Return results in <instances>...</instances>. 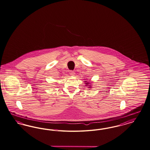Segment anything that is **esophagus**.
Wrapping results in <instances>:
<instances>
[{
  "instance_id": "1",
  "label": "esophagus",
  "mask_w": 150,
  "mask_h": 150,
  "mask_svg": "<svg viewBox=\"0 0 150 150\" xmlns=\"http://www.w3.org/2000/svg\"><path fill=\"white\" fill-rule=\"evenodd\" d=\"M69 74H70V75H71V76H74L75 72H74V71H72V70H70V71H69Z\"/></svg>"
}]
</instances>
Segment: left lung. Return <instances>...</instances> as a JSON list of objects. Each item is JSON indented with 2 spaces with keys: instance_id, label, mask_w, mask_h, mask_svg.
I'll return each instance as SVG.
<instances>
[{
  "instance_id": "obj_1",
  "label": "left lung",
  "mask_w": 150,
  "mask_h": 150,
  "mask_svg": "<svg viewBox=\"0 0 150 150\" xmlns=\"http://www.w3.org/2000/svg\"><path fill=\"white\" fill-rule=\"evenodd\" d=\"M88 83H86V85H86V86H88Z\"/></svg>"
}]
</instances>
